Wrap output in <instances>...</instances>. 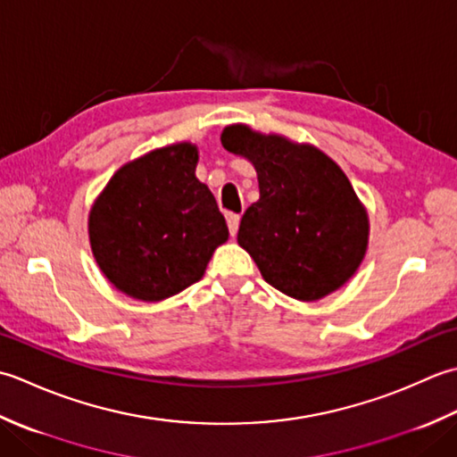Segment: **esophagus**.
<instances>
[{"mask_svg":"<svg viewBox=\"0 0 457 457\" xmlns=\"http://www.w3.org/2000/svg\"><path fill=\"white\" fill-rule=\"evenodd\" d=\"M227 225H228L230 237H235L238 232V225H240V215H235V212H227Z\"/></svg>","mask_w":457,"mask_h":457,"instance_id":"1","label":"esophagus"}]
</instances>
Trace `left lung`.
<instances>
[{"label": "left lung", "mask_w": 457, "mask_h": 457, "mask_svg": "<svg viewBox=\"0 0 457 457\" xmlns=\"http://www.w3.org/2000/svg\"><path fill=\"white\" fill-rule=\"evenodd\" d=\"M220 142L248 157L260 199L240 220L238 245L264 280L302 302L345 284L367 250L369 220L349 179L323 152L228 126Z\"/></svg>", "instance_id": "8db88e82"}]
</instances>
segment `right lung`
<instances>
[{
    "label": "right lung",
    "instance_id": "1",
    "mask_svg": "<svg viewBox=\"0 0 457 457\" xmlns=\"http://www.w3.org/2000/svg\"><path fill=\"white\" fill-rule=\"evenodd\" d=\"M197 147H162L124 165L90 211L96 262L120 292L160 302L199 282L228 238L225 217L195 177Z\"/></svg>",
    "mask_w": 457,
    "mask_h": 457
}]
</instances>
